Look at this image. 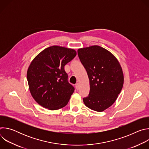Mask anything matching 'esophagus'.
<instances>
[{
  "label": "esophagus",
  "mask_w": 149,
  "mask_h": 149,
  "mask_svg": "<svg viewBox=\"0 0 149 149\" xmlns=\"http://www.w3.org/2000/svg\"><path fill=\"white\" fill-rule=\"evenodd\" d=\"M75 87H76V89H77V90H78L79 89V85L78 83H77V84H75Z\"/></svg>",
  "instance_id": "esophagus-1"
}]
</instances>
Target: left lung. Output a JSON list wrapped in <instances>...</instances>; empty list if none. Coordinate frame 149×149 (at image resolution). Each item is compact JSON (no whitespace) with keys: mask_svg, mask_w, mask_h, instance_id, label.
Segmentation results:
<instances>
[{"mask_svg":"<svg viewBox=\"0 0 149 149\" xmlns=\"http://www.w3.org/2000/svg\"><path fill=\"white\" fill-rule=\"evenodd\" d=\"M78 55L90 80V93L83 98L87 107L104 111L117 100L124 83V75L117 59L98 45L80 48Z\"/></svg>","mask_w":149,"mask_h":149,"instance_id":"1","label":"left lung"}]
</instances>
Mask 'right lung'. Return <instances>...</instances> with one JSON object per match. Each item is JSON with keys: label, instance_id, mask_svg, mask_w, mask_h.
<instances>
[{"label": "right lung", "instance_id": "right-lung-1", "mask_svg": "<svg viewBox=\"0 0 149 149\" xmlns=\"http://www.w3.org/2000/svg\"><path fill=\"white\" fill-rule=\"evenodd\" d=\"M76 55L73 49L54 45L40 52L31 62L27 71L29 88L42 107L55 110L68 104L74 88L68 81L64 66Z\"/></svg>", "mask_w": 149, "mask_h": 149}]
</instances>
